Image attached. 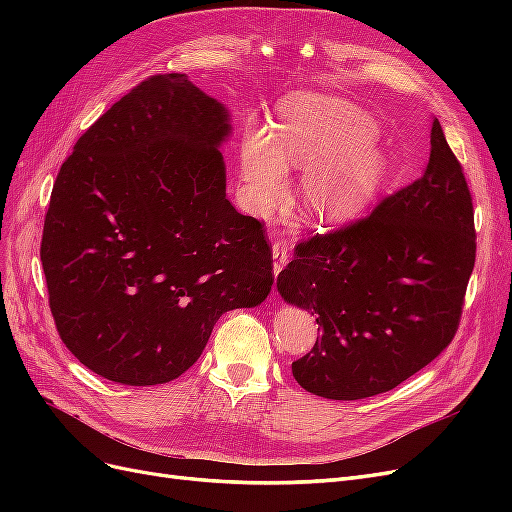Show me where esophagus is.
I'll return each mask as SVG.
<instances>
[{"instance_id": "34e87169", "label": "esophagus", "mask_w": 512, "mask_h": 512, "mask_svg": "<svg viewBox=\"0 0 512 512\" xmlns=\"http://www.w3.org/2000/svg\"><path fill=\"white\" fill-rule=\"evenodd\" d=\"M288 262V243L286 241H277L273 243V273L277 275Z\"/></svg>"}]
</instances>
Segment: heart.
<instances>
[{
	"instance_id": "heart-1",
	"label": "heart",
	"mask_w": 512,
	"mask_h": 512,
	"mask_svg": "<svg viewBox=\"0 0 512 512\" xmlns=\"http://www.w3.org/2000/svg\"><path fill=\"white\" fill-rule=\"evenodd\" d=\"M376 126L363 108L342 98L299 94L280 106L271 132L243 141V181L256 211H271L290 194L288 168L307 170L301 207L318 224L356 218L378 192L386 158L371 143Z\"/></svg>"
}]
</instances>
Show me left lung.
Listing matches in <instances>:
<instances>
[{
  "label": "left lung",
  "mask_w": 512,
  "mask_h": 512,
  "mask_svg": "<svg viewBox=\"0 0 512 512\" xmlns=\"http://www.w3.org/2000/svg\"><path fill=\"white\" fill-rule=\"evenodd\" d=\"M474 260L472 194L433 119L425 173L367 218L301 241L277 275L320 329L294 380L339 401L395 389L453 342Z\"/></svg>",
  "instance_id": "left-lung-1"
}]
</instances>
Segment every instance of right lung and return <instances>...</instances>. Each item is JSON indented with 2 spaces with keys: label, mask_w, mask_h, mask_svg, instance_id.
I'll return each mask as SVG.
<instances>
[{
  "label": "right lung",
  "mask_w": 512,
  "mask_h": 512,
  "mask_svg": "<svg viewBox=\"0 0 512 512\" xmlns=\"http://www.w3.org/2000/svg\"><path fill=\"white\" fill-rule=\"evenodd\" d=\"M228 134L224 104L185 74H156L61 164L40 260L61 342L94 374L175 380L222 314L271 292L265 228L226 198Z\"/></svg>",
  "instance_id": "1"
}]
</instances>
